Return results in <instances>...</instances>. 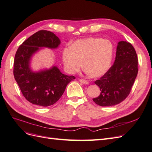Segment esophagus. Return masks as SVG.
<instances>
[{"instance_id": "obj_1", "label": "esophagus", "mask_w": 152, "mask_h": 152, "mask_svg": "<svg viewBox=\"0 0 152 152\" xmlns=\"http://www.w3.org/2000/svg\"><path fill=\"white\" fill-rule=\"evenodd\" d=\"M79 81L81 82V83L84 84H86V85L89 84V82L87 81V80H84V79H80V80H79Z\"/></svg>"}]
</instances>
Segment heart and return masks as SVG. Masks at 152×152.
Instances as JSON below:
<instances>
[{"label": "heart", "mask_w": 152, "mask_h": 152, "mask_svg": "<svg viewBox=\"0 0 152 152\" xmlns=\"http://www.w3.org/2000/svg\"><path fill=\"white\" fill-rule=\"evenodd\" d=\"M114 54L111 41L99 37H88L75 41L63 50L62 59L66 70L73 74L82 67L94 78L102 77L110 69Z\"/></svg>", "instance_id": "heart-1"}]
</instances>
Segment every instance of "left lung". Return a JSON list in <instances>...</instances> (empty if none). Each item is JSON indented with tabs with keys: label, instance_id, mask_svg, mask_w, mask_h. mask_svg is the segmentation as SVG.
Segmentation results:
<instances>
[{
	"label": "left lung",
	"instance_id": "8db88e82",
	"mask_svg": "<svg viewBox=\"0 0 152 152\" xmlns=\"http://www.w3.org/2000/svg\"><path fill=\"white\" fill-rule=\"evenodd\" d=\"M137 57L134 48L126 41L117 44L114 64L108 71L96 80L101 93L93 98L102 107H111L121 103L129 94L137 75Z\"/></svg>",
	"mask_w": 152,
	"mask_h": 152
}]
</instances>
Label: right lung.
<instances>
[{
	"label": "right lung",
	"instance_id": "1",
	"mask_svg": "<svg viewBox=\"0 0 152 152\" xmlns=\"http://www.w3.org/2000/svg\"><path fill=\"white\" fill-rule=\"evenodd\" d=\"M61 41L53 32L40 30L24 41L18 49L14 61V77L26 100L39 107H49L59 99L66 86L75 77L61 72L55 65L34 71V55L43 48L57 49Z\"/></svg>",
	"mask_w": 152,
	"mask_h": 152
}]
</instances>
